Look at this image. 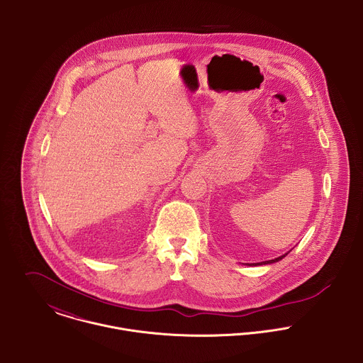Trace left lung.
<instances>
[{
    "label": "left lung",
    "mask_w": 363,
    "mask_h": 363,
    "mask_svg": "<svg viewBox=\"0 0 363 363\" xmlns=\"http://www.w3.org/2000/svg\"><path fill=\"white\" fill-rule=\"evenodd\" d=\"M289 253V252H288ZM288 253H285V255H282V256H279V257H277V259H268V261H261V262H253V264H246V265H265V264H272V262H277V261H279V259H284Z\"/></svg>",
    "instance_id": "8db88e82"
}]
</instances>
